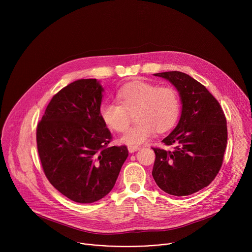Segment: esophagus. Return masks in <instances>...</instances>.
Masks as SVG:
<instances>
[{"label":"esophagus","mask_w":252,"mask_h":252,"mask_svg":"<svg viewBox=\"0 0 252 252\" xmlns=\"http://www.w3.org/2000/svg\"><path fill=\"white\" fill-rule=\"evenodd\" d=\"M127 150H128V152H129L130 154H132V153H135L136 151L140 150V148H139V147H134V146H129V147L127 148Z\"/></svg>","instance_id":"obj_1"}]
</instances>
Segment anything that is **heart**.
Here are the masks:
<instances>
[{
    "instance_id": "heart-1",
    "label": "heart",
    "mask_w": 252,
    "mask_h": 252,
    "mask_svg": "<svg viewBox=\"0 0 252 252\" xmlns=\"http://www.w3.org/2000/svg\"><path fill=\"white\" fill-rule=\"evenodd\" d=\"M119 102L105 101L100 104L99 116L105 126L118 132L126 130L129 114L137 122L120 138L127 146H139L151 139L156 130H169L181 113L178 93L171 87H158L146 82H131L117 94Z\"/></svg>"
}]
</instances>
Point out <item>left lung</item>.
<instances>
[{
  "mask_svg": "<svg viewBox=\"0 0 252 252\" xmlns=\"http://www.w3.org/2000/svg\"><path fill=\"white\" fill-rule=\"evenodd\" d=\"M178 92L182 114L174 129L162 139L174 151L154 149L153 176L158 188L187 196L207 187L218 175L227 142L226 119L220 104L200 83L182 71L155 74Z\"/></svg>",
  "mask_w": 252,
  "mask_h": 252,
  "instance_id": "left-lung-1",
  "label": "left lung"
}]
</instances>
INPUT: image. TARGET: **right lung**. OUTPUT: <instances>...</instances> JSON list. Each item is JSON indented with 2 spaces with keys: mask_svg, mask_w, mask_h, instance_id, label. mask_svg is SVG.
Masks as SVG:
<instances>
[{
  "mask_svg": "<svg viewBox=\"0 0 252 252\" xmlns=\"http://www.w3.org/2000/svg\"><path fill=\"white\" fill-rule=\"evenodd\" d=\"M103 91L96 79L70 83L53 96L37 128L47 178L79 203H92L109 193L128 156L125 146L109 147L111 131L99 116Z\"/></svg>",
  "mask_w": 252,
  "mask_h": 252,
  "instance_id": "add662e5",
  "label": "right lung"
}]
</instances>
